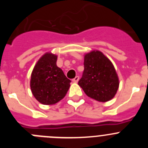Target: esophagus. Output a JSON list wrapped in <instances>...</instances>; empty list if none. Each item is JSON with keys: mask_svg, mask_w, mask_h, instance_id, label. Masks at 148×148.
I'll return each mask as SVG.
<instances>
[{"mask_svg": "<svg viewBox=\"0 0 148 148\" xmlns=\"http://www.w3.org/2000/svg\"><path fill=\"white\" fill-rule=\"evenodd\" d=\"M78 80H79V76H75V78L73 79V82H75V83H77V82H78Z\"/></svg>", "mask_w": 148, "mask_h": 148, "instance_id": "obj_1", "label": "esophagus"}]
</instances>
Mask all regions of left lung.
<instances>
[{
	"mask_svg": "<svg viewBox=\"0 0 148 148\" xmlns=\"http://www.w3.org/2000/svg\"><path fill=\"white\" fill-rule=\"evenodd\" d=\"M84 66L78 85L86 95L100 102L113 99L119 87V80L110 60L101 51L92 50L84 55Z\"/></svg>",
	"mask_w": 148,
	"mask_h": 148,
	"instance_id": "1",
	"label": "left lung"
}]
</instances>
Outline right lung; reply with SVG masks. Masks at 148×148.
Returning <instances> with one entry per match:
<instances>
[{"mask_svg": "<svg viewBox=\"0 0 148 148\" xmlns=\"http://www.w3.org/2000/svg\"><path fill=\"white\" fill-rule=\"evenodd\" d=\"M57 56L52 53L43 55L33 68L30 87L32 95L40 104H55L64 99L71 81L56 64Z\"/></svg>", "mask_w": 148, "mask_h": 148, "instance_id": "1", "label": "right lung"}]
</instances>
